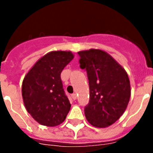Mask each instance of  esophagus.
Segmentation results:
<instances>
[{
    "label": "esophagus",
    "instance_id": "34e87169",
    "mask_svg": "<svg viewBox=\"0 0 153 153\" xmlns=\"http://www.w3.org/2000/svg\"><path fill=\"white\" fill-rule=\"evenodd\" d=\"M72 98H73L74 100L77 99V94H76V93H74V94H72Z\"/></svg>",
    "mask_w": 153,
    "mask_h": 153
}]
</instances>
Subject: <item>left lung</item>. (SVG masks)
I'll return each instance as SVG.
<instances>
[{"mask_svg":"<svg viewBox=\"0 0 153 153\" xmlns=\"http://www.w3.org/2000/svg\"><path fill=\"white\" fill-rule=\"evenodd\" d=\"M78 54L89 83V102L84 108L87 120L97 128H106L127 108L131 94L128 74L102 50L89 49Z\"/></svg>","mask_w":153,"mask_h":153,"instance_id":"8db88e82","label":"left lung"}]
</instances>
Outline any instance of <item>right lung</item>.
<instances>
[{
    "label": "right lung",
    "mask_w": 153,
    "mask_h": 153,
    "mask_svg": "<svg viewBox=\"0 0 153 153\" xmlns=\"http://www.w3.org/2000/svg\"><path fill=\"white\" fill-rule=\"evenodd\" d=\"M70 51L48 52L33 65L22 83V97L28 111L40 125L53 127L60 125L70 110L65 94L60 73L73 60Z\"/></svg>",
    "instance_id": "right-lung-1"
}]
</instances>
